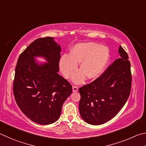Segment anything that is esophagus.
Wrapping results in <instances>:
<instances>
[{"label": "esophagus", "mask_w": 146, "mask_h": 146, "mask_svg": "<svg viewBox=\"0 0 146 146\" xmlns=\"http://www.w3.org/2000/svg\"><path fill=\"white\" fill-rule=\"evenodd\" d=\"M72 91L74 92H78V88L77 86H72Z\"/></svg>", "instance_id": "obj_1"}]
</instances>
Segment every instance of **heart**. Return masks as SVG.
Masks as SVG:
<instances>
[{"mask_svg":"<svg viewBox=\"0 0 146 146\" xmlns=\"http://www.w3.org/2000/svg\"><path fill=\"white\" fill-rule=\"evenodd\" d=\"M110 60L108 47L94 42L78 43L71 48L69 54L61 56L59 61L63 76L68 79L77 68L79 63L80 70L73 75L76 84L83 83L86 76L88 80H96L103 74Z\"/></svg>","mask_w":146,"mask_h":146,"instance_id":"heart-1","label":"heart"}]
</instances>
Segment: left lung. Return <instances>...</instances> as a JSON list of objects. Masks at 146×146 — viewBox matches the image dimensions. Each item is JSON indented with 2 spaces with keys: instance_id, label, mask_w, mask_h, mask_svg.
<instances>
[{
  "instance_id": "left-lung-1",
  "label": "left lung",
  "mask_w": 146,
  "mask_h": 146,
  "mask_svg": "<svg viewBox=\"0 0 146 146\" xmlns=\"http://www.w3.org/2000/svg\"><path fill=\"white\" fill-rule=\"evenodd\" d=\"M120 58L92 83L79 89V110L86 123L100 125L116 115L128 99L131 86L128 56L121 46Z\"/></svg>"
}]
</instances>
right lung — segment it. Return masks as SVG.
<instances>
[{"label":"right lung","mask_w":146,"mask_h":146,"mask_svg":"<svg viewBox=\"0 0 146 146\" xmlns=\"http://www.w3.org/2000/svg\"><path fill=\"white\" fill-rule=\"evenodd\" d=\"M61 46L54 38H38L20 55L15 68L13 94L18 106L36 123L57 121L72 85L58 74ZM42 57L46 62H41Z\"/></svg>","instance_id":"right-lung-1"}]
</instances>
